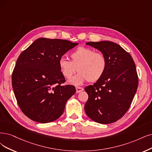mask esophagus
<instances>
[{
  "instance_id": "obj_1",
  "label": "esophagus",
  "mask_w": 152,
  "mask_h": 152,
  "mask_svg": "<svg viewBox=\"0 0 152 152\" xmlns=\"http://www.w3.org/2000/svg\"><path fill=\"white\" fill-rule=\"evenodd\" d=\"M76 90L77 93H79L83 91V88L81 87H76Z\"/></svg>"
}]
</instances>
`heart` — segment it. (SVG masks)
Here are the masks:
<instances>
[{"label": "heart", "mask_w": 152, "mask_h": 152, "mask_svg": "<svg viewBox=\"0 0 152 152\" xmlns=\"http://www.w3.org/2000/svg\"><path fill=\"white\" fill-rule=\"evenodd\" d=\"M71 61L61 58L59 60L60 72L66 79H70L77 71L79 73L70 80L75 85H81L88 81L94 83L102 77L107 68V59L101 53L85 47L77 48L70 54Z\"/></svg>", "instance_id": "heart-1"}]
</instances>
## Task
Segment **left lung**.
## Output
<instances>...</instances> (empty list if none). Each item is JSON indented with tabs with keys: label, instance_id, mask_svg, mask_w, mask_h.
I'll return each instance as SVG.
<instances>
[{
	"label": "left lung",
	"instance_id": "left-lung-1",
	"mask_svg": "<svg viewBox=\"0 0 152 152\" xmlns=\"http://www.w3.org/2000/svg\"><path fill=\"white\" fill-rule=\"evenodd\" d=\"M107 59V68L100 80L85 88L88 99L85 110L89 118L102 124L116 121L130 108L138 85L135 64L118 44L110 41L88 42Z\"/></svg>",
	"mask_w": 152,
	"mask_h": 152
}]
</instances>
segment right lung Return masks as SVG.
I'll return each instance as SVG.
<instances>
[{
    "label": "right lung",
    "instance_id": "add662e5",
    "mask_svg": "<svg viewBox=\"0 0 152 152\" xmlns=\"http://www.w3.org/2000/svg\"><path fill=\"white\" fill-rule=\"evenodd\" d=\"M78 44L64 39L39 38L19 55L12 75V85L22 111L31 120L46 123L63 113L76 89L63 85L65 78L59 60Z\"/></svg>",
    "mask_w": 152,
    "mask_h": 152
}]
</instances>
